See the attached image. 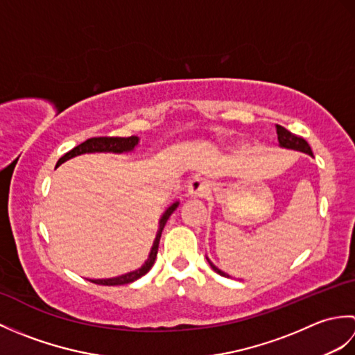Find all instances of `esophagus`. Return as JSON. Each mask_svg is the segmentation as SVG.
<instances>
[{
	"instance_id": "1",
	"label": "esophagus",
	"mask_w": 355,
	"mask_h": 355,
	"mask_svg": "<svg viewBox=\"0 0 355 355\" xmlns=\"http://www.w3.org/2000/svg\"><path fill=\"white\" fill-rule=\"evenodd\" d=\"M187 191H189V195L193 198H202L206 197L209 193V183L206 180L202 178H195L189 183V187H187Z\"/></svg>"
}]
</instances>
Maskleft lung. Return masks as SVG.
I'll use <instances>...</instances> for the list:
<instances>
[{
  "label": "left lung",
  "mask_w": 355,
  "mask_h": 355,
  "mask_svg": "<svg viewBox=\"0 0 355 355\" xmlns=\"http://www.w3.org/2000/svg\"><path fill=\"white\" fill-rule=\"evenodd\" d=\"M276 132H277L279 145H281V146L296 149V150H302V153L313 155V150H311L310 145H308V141L304 137H300V135L290 132L288 130H285V128L281 126V125H276ZM209 263H210V267H212L216 271V273H220L221 276H227L224 273V271H221L220 268H216L212 262H209Z\"/></svg>",
  "instance_id": "1"
}]
</instances>
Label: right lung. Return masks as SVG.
I'll return each mask as SVG.
<instances>
[{
    "instance_id": "1",
    "label": "right lung",
    "mask_w": 355,
    "mask_h": 355,
    "mask_svg": "<svg viewBox=\"0 0 355 355\" xmlns=\"http://www.w3.org/2000/svg\"><path fill=\"white\" fill-rule=\"evenodd\" d=\"M137 143H139V139L135 137V135H131V137H92V139L85 140L84 143H80V145H78L76 148H73L67 154H64L58 160V164L67 162L71 157L87 154V153H126V150L134 149V146L137 145ZM177 206H178V202H173V205L163 214L162 220H160V230H158V233H157V238L154 241L153 250H150L149 259L145 262V266H143L139 270L131 271V273H126L123 276L112 277V279H93L92 282L99 284V285H125V284L137 281L139 277H141L143 275H146L155 262L157 252H158V243H160V236H162V230L164 227L166 221L169 220V216L172 215L173 210L177 209Z\"/></svg>"
}]
</instances>
